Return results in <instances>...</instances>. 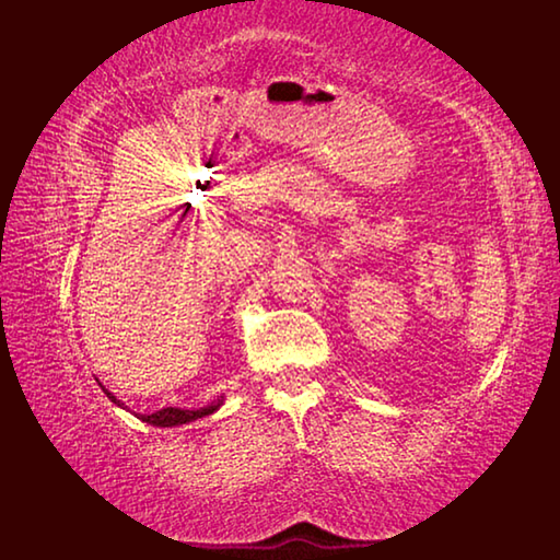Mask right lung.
I'll list each match as a JSON object with an SVG mask.
<instances>
[{
  "mask_svg": "<svg viewBox=\"0 0 560 560\" xmlns=\"http://www.w3.org/2000/svg\"><path fill=\"white\" fill-rule=\"evenodd\" d=\"M105 395L110 397L113 404H117L120 409H127L125 404L117 399L113 392L105 389ZM223 404V397L221 399H213L211 404H207V407H199V409H177V407H168V409H161V411H153V413H135L137 419H141L144 423H151V425H159V428H175V425H183V423H192L197 419H205V416L213 413Z\"/></svg>",
  "mask_w": 560,
  "mask_h": 560,
  "instance_id": "obj_1",
  "label": "right lung"
}]
</instances>
